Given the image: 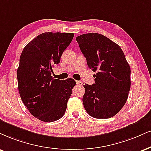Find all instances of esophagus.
Wrapping results in <instances>:
<instances>
[{
  "label": "esophagus",
  "mask_w": 151,
  "mask_h": 151,
  "mask_svg": "<svg viewBox=\"0 0 151 151\" xmlns=\"http://www.w3.org/2000/svg\"><path fill=\"white\" fill-rule=\"evenodd\" d=\"M76 84L79 85H83V83H82L81 81H76Z\"/></svg>",
  "instance_id": "1"
}]
</instances>
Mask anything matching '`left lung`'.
I'll use <instances>...</instances> for the list:
<instances>
[{"instance_id": "1", "label": "left lung", "mask_w": 151, "mask_h": 151, "mask_svg": "<svg viewBox=\"0 0 151 151\" xmlns=\"http://www.w3.org/2000/svg\"><path fill=\"white\" fill-rule=\"evenodd\" d=\"M76 40L87 66L96 72L94 84L83 85L85 109L93 118H112L127 100L131 85L129 65L120 46L103 35L85 33Z\"/></svg>"}]
</instances>
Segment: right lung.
I'll use <instances>...</instances> for the list:
<instances>
[{"mask_svg":"<svg viewBox=\"0 0 151 151\" xmlns=\"http://www.w3.org/2000/svg\"><path fill=\"white\" fill-rule=\"evenodd\" d=\"M73 36V33H42L25 46L20 56L19 92L31 114L43 122L63 117L76 84L72 78L61 81L51 76Z\"/></svg>","mask_w":151,"mask_h":151,"instance_id":"obj_1","label":"right lung"}]
</instances>
